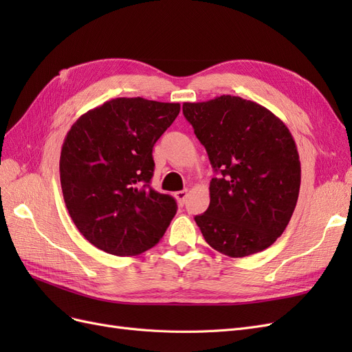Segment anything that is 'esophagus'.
<instances>
[{
	"instance_id": "1",
	"label": "esophagus",
	"mask_w": 352,
	"mask_h": 352,
	"mask_svg": "<svg viewBox=\"0 0 352 352\" xmlns=\"http://www.w3.org/2000/svg\"><path fill=\"white\" fill-rule=\"evenodd\" d=\"M186 197H188V189H184V190H177V192L175 194V198L177 199L179 206H184V204H185Z\"/></svg>"
}]
</instances>
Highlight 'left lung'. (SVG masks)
<instances>
[{
	"instance_id": "8db88e82",
	"label": "left lung",
	"mask_w": 352,
	"mask_h": 352,
	"mask_svg": "<svg viewBox=\"0 0 352 352\" xmlns=\"http://www.w3.org/2000/svg\"><path fill=\"white\" fill-rule=\"evenodd\" d=\"M182 109L217 175L207 211L195 216L202 236L233 258L269 248L300 194L301 163L289 129L263 105L232 95Z\"/></svg>"
}]
</instances>
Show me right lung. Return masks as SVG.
Masks as SVG:
<instances>
[{"mask_svg":"<svg viewBox=\"0 0 352 352\" xmlns=\"http://www.w3.org/2000/svg\"><path fill=\"white\" fill-rule=\"evenodd\" d=\"M179 111V102L116 98L70 127L60 155L63 197L73 223L97 248L129 257L163 238L177 206L150 186L153 146Z\"/></svg>","mask_w":352,"mask_h":352,"instance_id":"right-lung-1","label":"right lung"}]
</instances>
